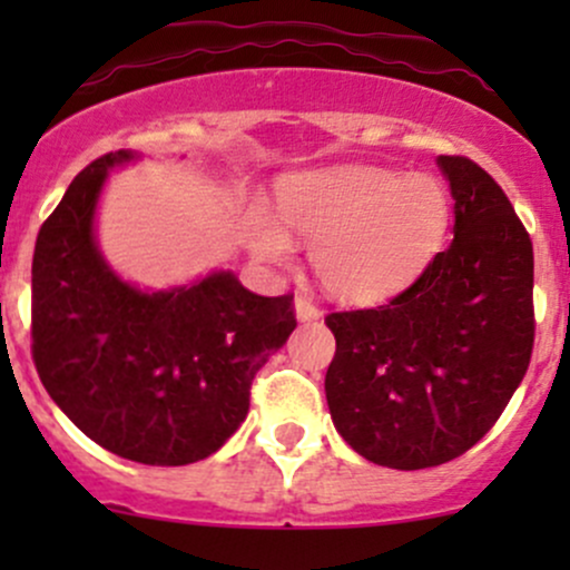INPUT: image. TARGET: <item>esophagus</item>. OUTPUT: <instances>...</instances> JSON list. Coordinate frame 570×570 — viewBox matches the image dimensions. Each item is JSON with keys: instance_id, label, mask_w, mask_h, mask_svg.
<instances>
[{"instance_id": "esophagus-1", "label": "esophagus", "mask_w": 570, "mask_h": 570, "mask_svg": "<svg viewBox=\"0 0 570 570\" xmlns=\"http://www.w3.org/2000/svg\"><path fill=\"white\" fill-rule=\"evenodd\" d=\"M294 316H297L299 324H311L322 318V311H318L307 297H297L294 299Z\"/></svg>"}]
</instances>
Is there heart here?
I'll list each match as a JSON object with an SVG mask.
<instances>
[{"label":"heart","mask_w":570,"mask_h":570,"mask_svg":"<svg viewBox=\"0 0 570 570\" xmlns=\"http://www.w3.org/2000/svg\"><path fill=\"white\" fill-rule=\"evenodd\" d=\"M278 219L254 206L246 248L267 265H292L313 244L311 265L330 297L377 305L410 289L448 238L450 195L426 174L399 176L375 166H332L286 176Z\"/></svg>","instance_id":"obj_1"}]
</instances>
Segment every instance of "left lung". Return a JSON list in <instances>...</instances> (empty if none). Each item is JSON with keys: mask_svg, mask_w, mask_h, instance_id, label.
Wrapping results in <instances>:
<instances>
[{"mask_svg": "<svg viewBox=\"0 0 570 570\" xmlns=\"http://www.w3.org/2000/svg\"><path fill=\"white\" fill-rule=\"evenodd\" d=\"M436 166L455 206L453 244L389 305L326 316L337 351L326 404L337 434L377 466L429 469L466 453L525 377L533 246L493 176Z\"/></svg>", "mask_w": 570, "mask_h": 570, "instance_id": "8db88e82", "label": "left lung"}]
</instances>
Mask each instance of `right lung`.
Here are the masks:
<instances>
[{
	"instance_id": "1",
	"label": "right lung",
	"mask_w": 570,
	"mask_h": 570,
	"mask_svg": "<svg viewBox=\"0 0 570 570\" xmlns=\"http://www.w3.org/2000/svg\"><path fill=\"white\" fill-rule=\"evenodd\" d=\"M90 163L37 235L31 351L63 415L109 453L147 466L208 458L246 421L254 375L294 332L292 297H259L233 271L141 289L109 265L96 217L107 176Z\"/></svg>"
}]
</instances>
